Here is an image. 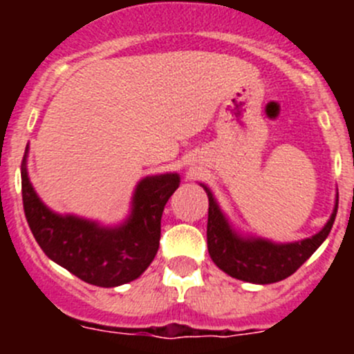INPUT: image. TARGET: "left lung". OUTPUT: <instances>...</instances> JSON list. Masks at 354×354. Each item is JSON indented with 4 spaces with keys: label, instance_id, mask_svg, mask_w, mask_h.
<instances>
[{
    "label": "left lung",
    "instance_id": "8db88e82",
    "mask_svg": "<svg viewBox=\"0 0 354 354\" xmlns=\"http://www.w3.org/2000/svg\"><path fill=\"white\" fill-rule=\"evenodd\" d=\"M209 221H207V248L212 262L231 277L255 284H270L295 274L312 253L329 236L337 203L329 223L315 236L288 245H276L255 238H241L230 227L216 200L207 187Z\"/></svg>",
    "mask_w": 354,
    "mask_h": 354
}]
</instances>
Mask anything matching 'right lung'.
<instances>
[{
    "label": "right lung",
    "instance_id": "1",
    "mask_svg": "<svg viewBox=\"0 0 354 354\" xmlns=\"http://www.w3.org/2000/svg\"><path fill=\"white\" fill-rule=\"evenodd\" d=\"M178 185V174L142 180L135 190L131 216L123 226L108 230L51 212L35 195L25 157L22 160L24 212L35 241L53 262L78 279L101 288L130 283L151 266L159 250L160 216Z\"/></svg>",
    "mask_w": 354,
    "mask_h": 354
}]
</instances>
